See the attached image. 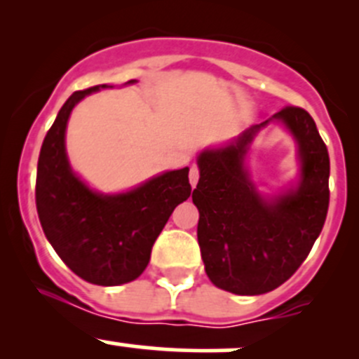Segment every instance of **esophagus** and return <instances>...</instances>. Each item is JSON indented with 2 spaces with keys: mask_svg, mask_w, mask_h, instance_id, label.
Here are the masks:
<instances>
[{
  "mask_svg": "<svg viewBox=\"0 0 359 359\" xmlns=\"http://www.w3.org/2000/svg\"><path fill=\"white\" fill-rule=\"evenodd\" d=\"M198 180H200V170H198V166H191V172H189L191 187H196Z\"/></svg>",
  "mask_w": 359,
  "mask_h": 359,
  "instance_id": "1",
  "label": "esophagus"
}]
</instances>
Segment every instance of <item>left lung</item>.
Masks as SVG:
<instances>
[{
  "mask_svg": "<svg viewBox=\"0 0 359 359\" xmlns=\"http://www.w3.org/2000/svg\"><path fill=\"white\" fill-rule=\"evenodd\" d=\"M271 121L281 122L296 140L299 177L280 194L262 195L246 159L256 133ZM198 168L193 203L210 281L236 295H260L283 285L309 255L330 201V158L309 112L285 107L226 146L203 149Z\"/></svg>",
  "mask_w": 359,
  "mask_h": 359,
  "instance_id": "left-lung-1",
  "label": "left lung"
}]
</instances>
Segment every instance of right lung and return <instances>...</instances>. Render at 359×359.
<instances>
[{"mask_svg":"<svg viewBox=\"0 0 359 359\" xmlns=\"http://www.w3.org/2000/svg\"><path fill=\"white\" fill-rule=\"evenodd\" d=\"M130 79L125 85H133ZM111 85L74 92L43 140L36 175V208L43 233L64 264L85 281L116 287L137 280L177 205L191 196L189 168L151 177L125 193L92 189L72 170L66 128L76 104Z\"/></svg>","mask_w":359,"mask_h":359,"instance_id":"1","label":"right lung"}]
</instances>
